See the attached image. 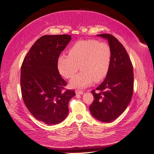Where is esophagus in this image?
I'll return each instance as SVG.
<instances>
[{"instance_id":"obj_1","label":"esophagus","mask_w":154,"mask_h":154,"mask_svg":"<svg viewBox=\"0 0 154 154\" xmlns=\"http://www.w3.org/2000/svg\"><path fill=\"white\" fill-rule=\"evenodd\" d=\"M75 92H76V94H80V95L83 94V91H78V90H76V91H75Z\"/></svg>"}]
</instances>
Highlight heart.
Listing matches in <instances>:
<instances>
[{
	"label": "heart",
	"instance_id": "obj_1",
	"mask_svg": "<svg viewBox=\"0 0 154 154\" xmlns=\"http://www.w3.org/2000/svg\"><path fill=\"white\" fill-rule=\"evenodd\" d=\"M112 50L109 44L96 40H80L69 51V55H61L57 61L58 70L64 78H70L81 66L82 72L69 82V86L83 88L93 82H100L109 73Z\"/></svg>",
	"mask_w": 154,
	"mask_h": 154
}]
</instances>
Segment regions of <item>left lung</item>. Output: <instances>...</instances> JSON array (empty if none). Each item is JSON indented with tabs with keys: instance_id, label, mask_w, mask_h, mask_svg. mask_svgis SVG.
<instances>
[{
	"instance_id": "obj_1",
	"label": "left lung",
	"mask_w": 154,
	"mask_h": 154,
	"mask_svg": "<svg viewBox=\"0 0 154 154\" xmlns=\"http://www.w3.org/2000/svg\"><path fill=\"white\" fill-rule=\"evenodd\" d=\"M107 40L112 50L108 74L104 81L93 90L94 101L89 109L93 117L105 123L117 119L127 109L134 88L133 66L123 45L110 34L97 35Z\"/></svg>"
}]
</instances>
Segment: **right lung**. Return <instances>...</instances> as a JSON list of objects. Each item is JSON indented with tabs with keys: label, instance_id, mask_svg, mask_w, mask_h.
Masks as SVG:
<instances>
[{
	"label": "right lung",
	"instance_id": "1",
	"mask_svg": "<svg viewBox=\"0 0 154 154\" xmlns=\"http://www.w3.org/2000/svg\"><path fill=\"white\" fill-rule=\"evenodd\" d=\"M71 36L44 35L32 45L23 61L20 87L24 103L34 117L45 124L57 125L66 118L74 90L62 92L67 85L60 76L57 61Z\"/></svg>",
	"mask_w": 154,
	"mask_h": 154
}]
</instances>
